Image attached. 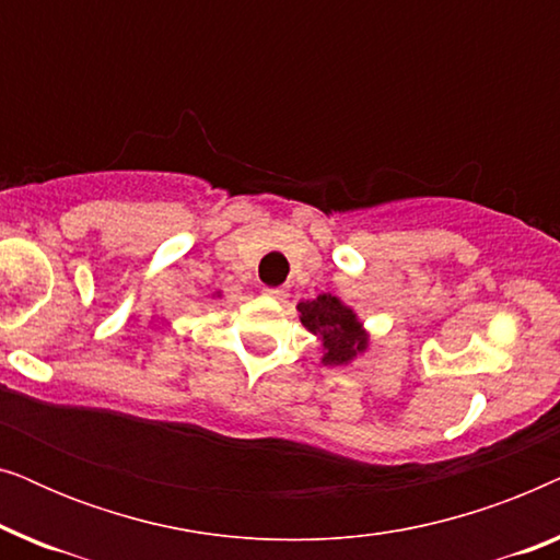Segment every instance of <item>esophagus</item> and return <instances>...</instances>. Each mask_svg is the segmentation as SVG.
Segmentation results:
<instances>
[{
    "mask_svg": "<svg viewBox=\"0 0 560 560\" xmlns=\"http://www.w3.org/2000/svg\"><path fill=\"white\" fill-rule=\"evenodd\" d=\"M265 295L267 298H275V301H285L288 290L285 288H265Z\"/></svg>",
    "mask_w": 560,
    "mask_h": 560,
    "instance_id": "34e87169",
    "label": "esophagus"
}]
</instances>
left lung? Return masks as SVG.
Wrapping results in <instances>:
<instances>
[{"label": "left lung", "mask_w": 560, "mask_h": 560, "mask_svg": "<svg viewBox=\"0 0 560 560\" xmlns=\"http://www.w3.org/2000/svg\"><path fill=\"white\" fill-rule=\"evenodd\" d=\"M298 311H301V324L320 343V364L347 366L370 349V331L357 311L341 298L320 293L313 301L298 303Z\"/></svg>", "instance_id": "left-lung-1"}]
</instances>
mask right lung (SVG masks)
I'll return each mask as SVG.
<instances>
[{
  "mask_svg": "<svg viewBox=\"0 0 560 560\" xmlns=\"http://www.w3.org/2000/svg\"><path fill=\"white\" fill-rule=\"evenodd\" d=\"M213 298H221V290H217V293H213Z\"/></svg>",
  "mask_w": 560,
  "mask_h": 560,
  "instance_id": "add662e5",
  "label": "right lung"
}]
</instances>
